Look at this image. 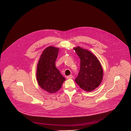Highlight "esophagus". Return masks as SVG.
<instances>
[{
    "instance_id": "34e87169",
    "label": "esophagus",
    "mask_w": 131,
    "mask_h": 131,
    "mask_svg": "<svg viewBox=\"0 0 131 131\" xmlns=\"http://www.w3.org/2000/svg\"><path fill=\"white\" fill-rule=\"evenodd\" d=\"M73 77V76L72 75H69V76H66V78L68 79H72Z\"/></svg>"
}]
</instances>
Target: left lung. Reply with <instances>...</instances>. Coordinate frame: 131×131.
<instances>
[{
	"label": "left lung",
	"mask_w": 131,
	"mask_h": 131,
	"mask_svg": "<svg viewBox=\"0 0 131 131\" xmlns=\"http://www.w3.org/2000/svg\"><path fill=\"white\" fill-rule=\"evenodd\" d=\"M73 49L80 59V71L75 79L76 82L85 91L94 90L100 85L103 77V68L100 61L87 50L80 47Z\"/></svg>",
	"instance_id": "8db88e82"
}]
</instances>
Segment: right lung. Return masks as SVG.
I'll list each match as a JSON object with an SVG mask.
<instances>
[{"label": "right lung", "mask_w": 131, "mask_h": 131, "mask_svg": "<svg viewBox=\"0 0 131 131\" xmlns=\"http://www.w3.org/2000/svg\"><path fill=\"white\" fill-rule=\"evenodd\" d=\"M59 50L52 46L47 47L42 52L37 65V82L41 89L50 93L58 91L65 80L55 65Z\"/></svg>", "instance_id": "add662e5"}]
</instances>
